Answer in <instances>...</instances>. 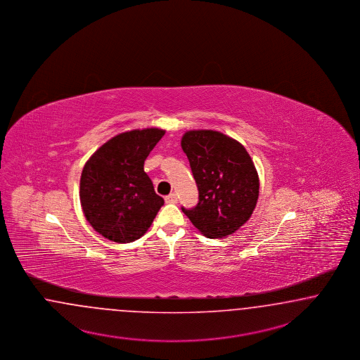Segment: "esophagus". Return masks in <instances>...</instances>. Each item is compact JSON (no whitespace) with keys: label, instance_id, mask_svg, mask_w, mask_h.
Masks as SVG:
<instances>
[{"label":"esophagus","instance_id":"esophagus-1","mask_svg":"<svg viewBox=\"0 0 360 360\" xmlns=\"http://www.w3.org/2000/svg\"><path fill=\"white\" fill-rule=\"evenodd\" d=\"M165 200H166V203H176V194H169L167 197H165Z\"/></svg>","mask_w":360,"mask_h":360}]
</instances>
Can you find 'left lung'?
<instances>
[{"label": "left lung", "instance_id": "left-lung-1", "mask_svg": "<svg viewBox=\"0 0 360 360\" xmlns=\"http://www.w3.org/2000/svg\"><path fill=\"white\" fill-rule=\"evenodd\" d=\"M181 146L199 191L198 205L182 211L207 238L234 234L250 219L259 197V176L248 150L214 130H188Z\"/></svg>", "mask_w": 360, "mask_h": 360}]
</instances>
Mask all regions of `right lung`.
I'll return each mask as SVG.
<instances>
[{
	"mask_svg": "<svg viewBox=\"0 0 360 360\" xmlns=\"http://www.w3.org/2000/svg\"><path fill=\"white\" fill-rule=\"evenodd\" d=\"M165 136L158 127L112 136L85 163L79 200L87 222L101 236L129 243L143 236L165 203L143 163Z\"/></svg>",
	"mask_w": 360,
	"mask_h": 360,
	"instance_id": "right-lung-1",
	"label": "right lung"
}]
</instances>
